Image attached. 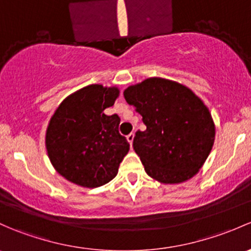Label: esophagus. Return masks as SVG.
I'll use <instances>...</instances> for the list:
<instances>
[{
	"label": "esophagus",
	"instance_id": "34e87169",
	"mask_svg": "<svg viewBox=\"0 0 251 251\" xmlns=\"http://www.w3.org/2000/svg\"><path fill=\"white\" fill-rule=\"evenodd\" d=\"M126 138H127V141H128V143H130V146L132 147V142H133V138H134V133L131 132L130 134H127V137H126Z\"/></svg>",
	"mask_w": 251,
	"mask_h": 251
}]
</instances>
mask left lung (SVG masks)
<instances>
[{
  "instance_id": "obj_1",
  "label": "left lung",
  "mask_w": 251,
  "mask_h": 251,
  "mask_svg": "<svg viewBox=\"0 0 251 251\" xmlns=\"http://www.w3.org/2000/svg\"><path fill=\"white\" fill-rule=\"evenodd\" d=\"M142 115L133 149L147 174L163 184L192 178L207 160L215 137L209 110L189 88L163 78H149L124 91Z\"/></svg>"
}]
</instances>
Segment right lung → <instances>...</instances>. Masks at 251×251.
Instances as JSON below:
<instances>
[{
  "mask_svg": "<svg viewBox=\"0 0 251 251\" xmlns=\"http://www.w3.org/2000/svg\"><path fill=\"white\" fill-rule=\"evenodd\" d=\"M118 96V88L92 84L66 97L50 119L46 134L48 156L71 183L99 188L118 174L130 144L119 133L120 118L103 113Z\"/></svg>",
  "mask_w": 251,
  "mask_h": 251,
  "instance_id": "1",
  "label": "right lung"
}]
</instances>
